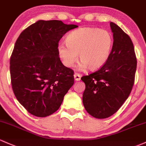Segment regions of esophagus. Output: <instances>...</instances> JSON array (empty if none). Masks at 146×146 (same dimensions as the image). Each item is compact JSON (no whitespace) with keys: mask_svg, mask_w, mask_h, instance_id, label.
Masks as SVG:
<instances>
[{"mask_svg":"<svg viewBox=\"0 0 146 146\" xmlns=\"http://www.w3.org/2000/svg\"><path fill=\"white\" fill-rule=\"evenodd\" d=\"M81 74H79L78 73H75L74 74V80L76 81H79L81 80Z\"/></svg>","mask_w":146,"mask_h":146,"instance_id":"obj_1","label":"esophagus"}]
</instances>
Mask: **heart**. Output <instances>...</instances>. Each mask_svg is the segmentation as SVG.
Segmentation results:
<instances>
[{
    "mask_svg": "<svg viewBox=\"0 0 146 146\" xmlns=\"http://www.w3.org/2000/svg\"><path fill=\"white\" fill-rule=\"evenodd\" d=\"M66 43L67 45L60 44L58 46V56L65 67H72L79 55L81 70L88 67L90 70H97L109 60L113 46V37L108 31L82 27L70 33Z\"/></svg>",
    "mask_w": 146,
    "mask_h": 146,
    "instance_id": "b5f03b06",
    "label": "heart"
}]
</instances>
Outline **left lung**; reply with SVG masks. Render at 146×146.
Segmentation results:
<instances>
[{"label":"left lung","mask_w":146,"mask_h":146,"mask_svg":"<svg viewBox=\"0 0 146 146\" xmlns=\"http://www.w3.org/2000/svg\"><path fill=\"white\" fill-rule=\"evenodd\" d=\"M113 46L107 62L100 70L81 77L86 89L83 104L90 115L104 119L113 115L128 98L134 83L137 61L127 34L111 22Z\"/></svg>","instance_id":"1"}]
</instances>
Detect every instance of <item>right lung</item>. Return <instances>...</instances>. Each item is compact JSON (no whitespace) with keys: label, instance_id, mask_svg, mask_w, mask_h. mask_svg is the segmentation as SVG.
<instances>
[{"label":"right lung","instance_id":"add662e5","mask_svg":"<svg viewBox=\"0 0 146 146\" xmlns=\"http://www.w3.org/2000/svg\"><path fill=\"white\" fill-rule=\"evenodd\" d=\"M58 20H39L26 29L15 42L10 57L11 84L19 103L37 117L60 108L74 84V72L62 65L58 53L60 40L77 28Z\"/></svg>","mask_w":146,"mask_h":146}]
</instances>
